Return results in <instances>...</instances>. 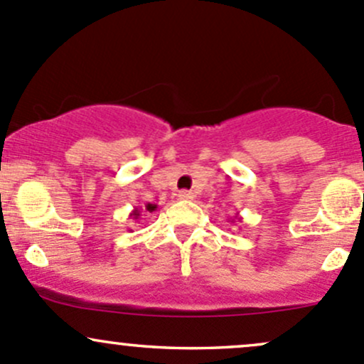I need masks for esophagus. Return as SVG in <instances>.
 I'll use <instances>...</instances> for the list:
<instances>
[{"instance_id": "esophagus-1", "label": "esophagus", "mask_w": 364, "mask_h": 364, "mask_svg": "<svg viewBox=\"0 0 364 364\" xmlns=\"http://www.w3.org/2000/svg\"><path fill=\"white\" fill-rule=\"evenodd\" d=\"M179 200H193V193L191 191H186V190H181L178 193Z\"/></svg>"}]
</instances>
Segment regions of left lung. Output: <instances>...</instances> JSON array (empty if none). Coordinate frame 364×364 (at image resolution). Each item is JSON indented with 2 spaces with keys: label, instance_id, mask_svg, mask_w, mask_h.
<instances>
[{
  "label": "left lung",
  "instance_id": "1",
  "mask_svg": "<svg viewBox=\"0 0 364 364\" xmlns=\"http://www.w3.org/2000/svg\"><path fill=\"white\" fill-rule=\"evenodd\" d=\"M235 219H238V221H240V218H235ZM235 219H231V223H233V221H235Z\"/></svg>",
  "mask_w": 364,
  "mask_h": 364
}]
</instances>
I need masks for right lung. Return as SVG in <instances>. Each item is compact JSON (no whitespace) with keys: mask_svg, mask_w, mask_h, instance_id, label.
Wrapping results in <instances>:
<instances>
[{"mask_svg":"<svg viewBox=\"0 0 364 364\" xmlns=\"http://www.w3.org/2000/svg\"><path fill=\"white\" fill-rule=\"evenodd\" d=\"M155 210H157V205H155V203H145V205H139V207H134L133 210H131V214H129V218L131 219H134V221H138L139 218H141V214H151V213H155Z\"/></svg>","mask_w":364,"mask_h":364,"instance_id":"add662e5","label":"right lung"}]
</instances>
